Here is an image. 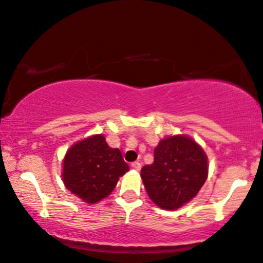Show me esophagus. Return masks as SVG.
<instances>
[{
    "mask_svg": "<svg viewBox=\"0 0 263 263\" xmlns=\"http://www.w3.org/2000/svg\"><path fill=\"white\" fill-rule=\"evenodd\" d=\"M131 166H132L133 169H135V170L139 171V170H140V167H142V164H140L139 162H133V163L131 164Z\"/></svg>",
    "mask_w": 263,
    "mask_h": 263,
    "instance_id": "1",
    "label": "esophagus"
}]
</instances>
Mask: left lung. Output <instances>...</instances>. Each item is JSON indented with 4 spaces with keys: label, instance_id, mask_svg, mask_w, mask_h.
Instances as JSON below:
<instances>
[{
    "label": "left lung",
    "instance_id": "obj_1",
    "mask_svg": "<svg viewBox=\"0 0 263 263\" xmlns=\"http://www.w3.org/2000/svg\"><path fill=\"white\" fill-rule=\"evenodd\" d=\"M154 154V163L140 171L148 197L162 209H178L191 201L206 181V155L186 136L162 139Z\"/></svg>",
    "mask_w": 263,
    "mask_h": 263
}]
</instances>
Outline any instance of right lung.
<instances>
[{
	"label": "right lung",
	"mask_w": 263,
	"mask_h": 263,
	"mask_svg": "<svg viewBox=\"0 0 263 263\" xmlns=\"http://www.w3.org/2000/svg\"><path fill=\"white\" fill-rule=\"evenodd\" d=\"M126 171L128 165L119 148L109 147L103 135H94L69 147L62 179L70 193L94 204L112 193Z\"/></svg>",
	"instance_id": "right-lung-1"
}]
</instances>
